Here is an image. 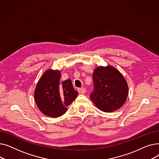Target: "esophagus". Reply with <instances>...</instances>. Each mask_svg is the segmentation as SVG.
I'll use <instances>...</instances> for the list:
<instances>
[{
    "label": "esophagus",
    "mask_w": 159,
    "mask_h": 159,
    "mask_svg": "<svg viewBox=\"0 0 159 159\" xmlns=\"http://www.w3.org/2000/svg\"><path fill=\"white\" fill-rule=\"evenodd\" d=\"M86 88H81L78 89V91L80 94H84L86 93Z\"/></svg>",
    "instance_id": "obj_1"
}]
</instances>
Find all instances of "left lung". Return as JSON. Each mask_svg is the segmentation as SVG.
<instances>
[{"label":"left lung","instance_id":"obj_1","mask_svg":"<svg viewBox=\"0 0 159 159\" xmlns=\"http://www.w3.org/2000/svg\"><path fill=\"white\" fill-rule=\"evenodd\" d=\"M94 91L90 98L100 110L111 113L119 110L128 95V83L112 66H98L93 73Z\"/></svg>","mask_w":159,"mask_h":159}]
</instances>
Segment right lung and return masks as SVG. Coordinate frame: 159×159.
Wrapping results in <instances>:
<instances>
[{"label": "right lung", "instance_id": "obj_1", "mask_svg": "<svg viewBox=\"0 0 159 159\" xmlns=\"http://www.w3.org/2000/svg\"><path fill=\"white\" fill-rule=\"evenodd\" d=\"M59 70H47L39 80L34 91L36 104L39 110L49 117L64 115L68 107L76 99L79 93L73 87L70 79L60 83Z\"/></svg>", "mask_w": 159, "mask_h": 159}]
</instances>
